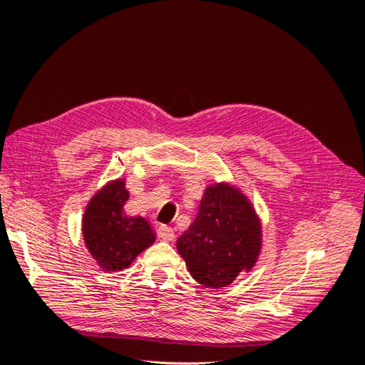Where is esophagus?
<instances>
[{
    "mask_svg": "<svg viewBox=\"0 0 365 365\" xmlns=\"http://www.w3.org/2000/svg\"><path fill=\"white\" fill-rule=\"evenodd\" d=\"M158 237L163 239V240H165V242H170V240L175 239V233H173V230H172L170 227L161 225V227L158 228Z\"/></svg>",
    "mask_w": 365,
    "mask_h": 365,
    "instance_id": "1",
    "label": "esophagus"
}]
</instances>
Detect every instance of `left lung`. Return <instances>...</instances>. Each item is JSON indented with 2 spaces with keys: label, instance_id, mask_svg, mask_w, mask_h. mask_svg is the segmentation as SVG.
Segmentation results:
<instances>
[{
  "label": "left lung",
  "instance_id": "8db88e82",
  "mask_svg": "<svg viewBox=\"0 0 365 365\" xmlns=\"http://www.w3.org/2000/svg\"><path fill=\"white\" fill-rule=\"evenodd\" d=\"M192 277L205 288H225L256 264L262 224L248 197L228 182L208 185L189 230L176 240Z\"/></svg>",
  "mask_w": 365,
  "mask_h": 365
}]
</instances>
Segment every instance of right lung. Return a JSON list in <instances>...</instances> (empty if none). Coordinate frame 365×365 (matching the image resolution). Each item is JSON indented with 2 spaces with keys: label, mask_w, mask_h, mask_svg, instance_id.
<instances>
[{
  "label": "right lung",
  "mask_w": 365,
  "mask_h": 365,
  "mask_svg": "<svg viewBox=\"0 0 365 365\" xmlns=\"http://www.w3.org/2000/svg\"><path fill=\"white\" fill-rule=\"evenodd\" d=\"M128 200L125 180H114L103 185L85 208V247L105 272L126 269L141 251L155 242L145 217L126 216L123 207Z\"/></svg>",
  "instance_id": "1"
}]
</instances>
